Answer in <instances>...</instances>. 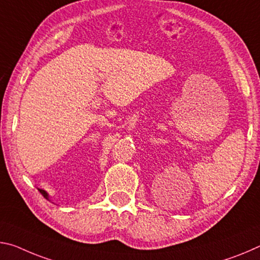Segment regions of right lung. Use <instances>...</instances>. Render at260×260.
Wrapping results in <instances>:
<instances>
[{
    "instance_id": "right-lung-1",
    "label": "right lung",
    "mask_w": 260,
    "mask_h": 260,
    "mask_svg": "<svg viewBox=\"0 0 260 260\" xmlns=\"http://www.w3.org/2000/svg\"><path fill=\"white\" fill-rule=\"evenodd\" d=\"M38 190H39V191H40V193H41L42 196H44V197H45L46 199H48V201H49V196H48V193H47V192H46V191H45V190H42V189H38Z\"/></svg>"
}]
</instances>
